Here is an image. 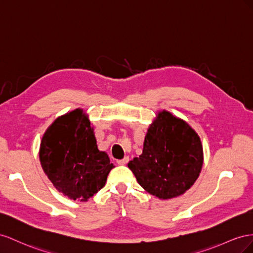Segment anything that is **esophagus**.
Returning a JSON list of instances; mask_svg holds the SVG:
<instances>
[{
	"label": "esophagus",
	"instance_id": "1",
	"mask_svg": "<svg viewBox=\"0 0 253 253\" xmlns=\"http://www.w3.org/2000/svg\"><path fill=\"white\" fill-rule=\"evenodd\" d=\"M129 161V158L128 157H125L124 159H122V160H118V164L119 165H125L127 164Z\"/></svg>",
	"mask_w": 253,
	"mask_h": 253
}]
</instances>
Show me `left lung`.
<instances>
[{
    "mask_svg": "<svg viewBox=\"0 0 253 253\" xmlns=\"http://www.w3.org/2000/svg\"><path fill=\"white\" fill-rule=\"evenodd\" d=\"M203 162L198 134L184 121L162 111L148 129L142 155L129 162L128 168L146 192L170 199L194 184Z\"/></svg>",
    "mask_w": 253,
    "mask_h": 253,
    "instance_id": "8db88e82",
    "label": "left lung"
}]
</instances>
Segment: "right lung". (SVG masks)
Masks as SVG:
<instances>
[{
  "label": "right lung",
  "mask_w": 253,
  "mask_h": 253,
  "mask_svg": "<svg viewBox=\"0 0 253 253\" xmlns=\"http://www.w3.org/2000/svg\"><path fill=\"white\" fill-rule=\"evenodd\" d=\"M39 157L56 189L79 201L103 189L113 169L108 155L98 150L90 121L81 109L62 115L47 128Z\"/></svg>",
  "instance_id": "obj_1"
}]
</instances>
